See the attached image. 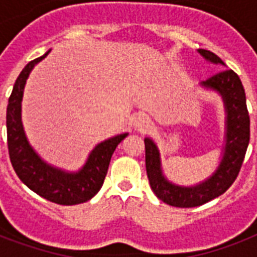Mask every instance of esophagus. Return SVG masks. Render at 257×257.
Instances as JSON below:
<instances>
[{"label": "esophagus", "mask_w": 257, "mask_h": 257, "mask_svg": "<svg viewBox=\"0 0 257 257\" xmlns=\"http://www.w3.org/2000/svg\"><path fill=\"white\" fill-rule=\"evenodd\" d=\"M135 126L137 129H140V131H145V129H148L151 126V120L144 114H139L135 118Z\"/></svg>", "instance_id": "34e87169"}]
</instances>
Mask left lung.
<instances>
[{
    "label": "left lung",
    "instance_id": "obj_1",
    "mask_svg": "<svg viewBox=\"0 0 257 257\" xmlns=\"http://www.w3.org/2000/svg\"><path fill=\"white\" fill-rule=\"evenodd\" d=\"M207 61L225 66L223 60L209 50H197ZM200 85L221 96L225 109V145L219 167L208 179L192 187L176 185L163 173L160 153L152 139L145 137V167L155 195L172 207H199L219 197L231 187L239 175L249 144V114L245 92L239 76L231 69L220 70Z\"/></svg>",
    "mask_w": 257,
    "mask_h": 257
}]
</instances>
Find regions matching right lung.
I'll return each instance as SVG.
<instances>
[{
    "mask_svg": "<svg viewBox=\"0 0 257 257\" xmlns=\"http://www.w3.org/2000/svg\"><path fill=\"white\" fill-rule=\"evenodd\" d=\"M30 61L16 80L6 108L8 149L14 171L22 183L44 199L60 205H76L90 200L100 191L114 149L128 133H121L97 144L80 171L66 172L48 164L32 148L21 121V101L26 80L36 64L49 54Z\"/></svg>",
    "mask_w": 257,
    "mask_h": 257,
    "instance_id": "right-lung-1",
    "label": "right lung"
}]
</instances>
